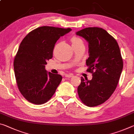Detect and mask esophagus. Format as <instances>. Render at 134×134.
Returning <instances> with one entry per match:
<instances>
[{
    "mask_svg": "<svg viewBox=\"0 0 134 134\" xmlns=\"http://www.w3.org/2000/svg\"><path fill=\"white\" fill-rule=\"evenodd\" d=\"M73 75H71V74H67V75H65V77L67 78H70L73 77Z\"/></svg>",
    "mask_w": 134,
    "mask_h": 134,
    "instance_id": "34e87169",
    "label": "esophagus"
}]
</instances>
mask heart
Here are the masks:
<instances>
[{
	"mask_svg": "<svg viewBox=\"0 0 134 134\" xmlns=\"http://www.w3.org/2000/svg\"><path fill=\"white\" fill-rule=\"evenodd\" d=\"M71 42H72V45L77 44L79 43H83V41L82 40V39H80V38L77 37H74L72 38Z\"/></svg>",
	"mask_w": 134,
	"mask_h": 134,
	"instance_id": "1",
	"label": "heart"
}]
</instances>
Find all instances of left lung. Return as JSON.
Masks as SVG:
<instances>
[{
	"label": "left lung",
	"instance_id": "8db88e82",
	"mask_svg": "<svg viewBox=\"0 0 134 134\" xmlns=\"http://www.w3.org/2000/svg\"><path fill=\"white\" fill-rule=\"evenodd\" d=\"M76 35L88 43V71L92 73L88 80L81 77L77 88L79 98L88 107L100 105L109 98L116 90L123 69V59L118 42L104 29L88 27Z\"/></svg>",
	"mask_w": 134,
	"mask_h": 134
}]
</instances>
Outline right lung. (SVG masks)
Here are the masks:
<instances>
[{"label":"right lung","mask_w":134,"mask_h":134,"mask_svg":"<svg viewBox=\"0 0 134 134\" xmlns=\"http://www.w3.org/2000/svg\"><path fill=\"white\" fill-rule=\"evenodd\" d=\"M71 30L69 28L40 27L22 40L15 57L14 68L19 90L27 101L42 104L55 92L63 77L48 73L45 65L52 58L57 40Z\"/></svg>","instance_id":"add662e5"}]
</instances>
